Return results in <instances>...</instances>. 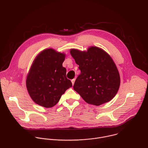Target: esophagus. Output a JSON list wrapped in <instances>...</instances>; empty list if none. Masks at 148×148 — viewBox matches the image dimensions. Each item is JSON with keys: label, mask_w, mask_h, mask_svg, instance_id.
I'll list each match as a JSON object with an SVG mask.
<instances>
[{"label": "esophagus", "mask_w": 148, "mask_h": 148, "mask_svg": "<svg viewBox=\"0 0 148 148\" xmlns=\"http://www.w3.org/2000/svg\"><path fill=\"white\" fill-rule=\"evenodd\" d=\"M74 82H75V79H73L71 80V82H72V84H73V85H74Z\"/></svg>", "instance_id": "obj_1"}]
</instances>
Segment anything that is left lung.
Listing matches in <instances>:
<instances>
[{"label":"left lung","instance_id":"left-lung-1","mask_svg":"<svg viewBox=\"0 0 148 148\" xmlns=\"http://www.w3.org/2000/svg\"><path fill=\"white\" fill-rule=\"evenodd\" d=\"M70 54L81 70L74 90L90 104L100 105L110 101L120 86V75L111 56L94 46L87 51L71 49Z\"/></svg>","mask_w":148,"mask_h":148}]
</instances>
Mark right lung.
Wrapping results in <instances>:
<instances>
[{
  "label": "right lung",
  "instance_id": "add662e5",
  "mask_svg": "<svg viewBox=\"0 0 148 148\" xmlns=\"http://www.w3.org/2000/svg\"><path fill=\"white\" fill-rule=\"evenodd\" d=\"M66 54L53 49L42 51L34 59L26 78V87L33 101L45 108L54 107L61 95L72 87L62 67Z\"/></svg>",
  "mask_w": 148,
  "mask_h": 148
}]
</instances>
